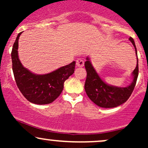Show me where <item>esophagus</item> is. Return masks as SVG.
Here are the masks:
<instances>
[{
	"label": "esophagus",
	"mask_w": 148,
	"mask_h": 148,
	"mask_svg": "<svg viewBox=\"0 0 148 148\" xmlns=\"http://www.w3.org/2000/svg\"><path fill=\"white\" fill-rule=\"evenodd\" d=\"M76 66L79 67H84V61L83 60H81V59H78L77 60H76Z\"/></svg>",
	"instance_id": "obj_1"
}]
</instances>
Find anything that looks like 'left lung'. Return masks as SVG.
Listing matches in <instances>:
<instances>
[{
	"label": "left lung",
	"mask_w": 148,
	"mask_h": 148,
	"mask_svg": "<svg viewBox=\"0 0 148 148\" xmlns=\"http://www.w3.org/2000/svg\"><path fill=\"white\" fill-rule=\"evenodd\" d=\"M129 40L135 48L137 56L136 47L132 37ZM85 62V67L87 72L85 90L88 97L95 104L102 108H114L125 103L130 98L133 92L138 75V64L137 58L136 67L132 72L133 81L127 87L121 88L110 86L103 81L93 67L90 58L87 57Z\"/></svg>",
	"instance_id": "left-lung-1"
}]
</instances>
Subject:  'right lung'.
<instances>
[{
    "mask_svg": "<svg viewBox=\"0 0 148 148\" xmlns=\"http://www.w3.org/2000/svg\"><path fill=\"white\" fill-rule=\"evenodd\" d=\"M18 34L11 53L12 70L17 87L25 99L35 104H47L58 97L64 83L74 72L75 61L46 74H35L25 68L18 56Z\"/></svg>",
    "mask_w": 148,
    "mask_h": 148,
    "instance_id": "obj_1",
    "label": "right lung"
}]
</instances>
